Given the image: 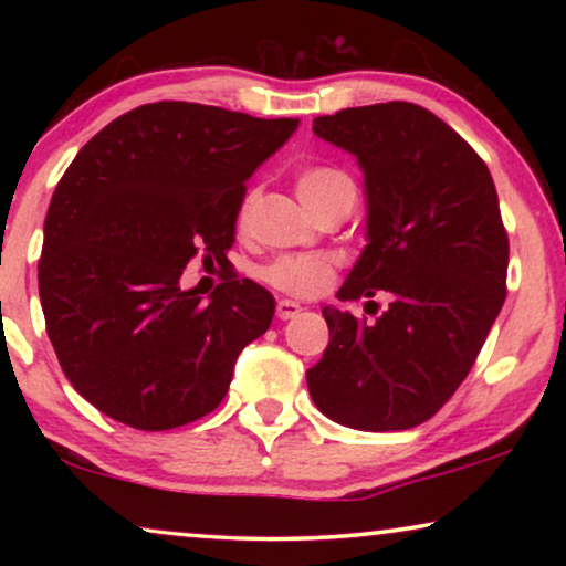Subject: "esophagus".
Segmentation results:
<instances>
[{"label":"esophagus","instance_id":"obj_1","mask_svg":"<svg viewBox=\"0 0 566 566\" xmlns=\"http://www.w3.org/2000/svg\"><path fill=\"white\" fill-rule=\"evenodd\" d=\"M298 312H301V306L296 304V301H289V298H281V301H277V306H275V314H277V319H281V322L293 319V316H296Z\"/></svg>","mask_w":566,"mask_h":566}]
</instances>
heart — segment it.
Returning <instances> with one entry per match:
<instances>
[{"label": "heart", "mask_w": 566, "mask_h": 566, "mask_svg": "<svg viewBox=\"0 0 566 566\" xmlns=\"http://www.w3.org/2000/svg\"><path fill=\"white\" fill-rule=\"evenodd\" d=\"M296 192L308 211L316 219L337 206L355 203V182L345 169L332 165H316L301 169L296 177ZM258 203V190H250L239 206V223L250 221ZM332 275H335V262L324 254H285L270 262L262 270V277L283 293L293 296H316L327 289Z\"/></svg>", "instance_id": "obj_1"}]
</instances>
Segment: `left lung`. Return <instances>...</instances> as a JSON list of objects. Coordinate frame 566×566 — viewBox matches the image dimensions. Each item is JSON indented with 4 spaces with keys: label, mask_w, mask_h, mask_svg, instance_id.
<instances>
[{
    "label": "left lung",
    "mask_w": 566,
    "mask_h": 566,
    "mask_svg": "<svg viewBox=\"0 0 566 566\" xmlns=\"http://www.w3.org/2000/svg\"><path fill=\"white\" fill-rule=\"evenodd\" d=\"M314 134L366 177L368 244L337 298L386 291L391 304L374 324L322 308L329 345L306 370L308 394L345 428H417L469 376L505 304L497 190L482 157L420 105L347 107L314 118Z\"/></svg>",
    "instance_id": "8db88e82"
}]
</instances>
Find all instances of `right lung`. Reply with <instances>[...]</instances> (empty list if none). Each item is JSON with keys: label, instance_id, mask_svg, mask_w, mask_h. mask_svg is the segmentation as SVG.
<instances>
[{"label": "right lung", "instance_id": "add662e5", "mask_svg": "<svg viewBox=\"0 0 566 566\" xmlns=\"http://www.w3.org/2000/svg\"><path fill=\"white\" fill-rule=\"evenodd\" d=\"M296 128L165 99L107 123L69 165L45 213L38 291L61 370L99 412L172 430L227 397L275 298L223 275L200 301L180 275L198 252L203 265L229 262L244 182Z\"/></svg>", "mask_w": 566, "mask_h": 566}]
</instances>
